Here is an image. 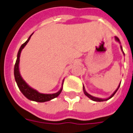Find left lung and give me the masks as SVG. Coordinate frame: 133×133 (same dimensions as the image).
<instances>
[{
    "mask_svg": "<svg viewBox=\"0 0 133 133\" xmlns=\"http://www.w3.org/2000/svg\"><path fill=\"white\" fill-rule=\"evenodd\" d=\"M115 40H116L117 42H119V43H120V41H119V38L117 37H115ZM121 50H122V52H123V55H125V54H124V52H123V49H122V46H121ZM120 85H121V83H119V86H118V87H117V89H116V90H115V91H114V93H113L112 94V95H111L110 96V97L108 98H105V99H103V98H97V97H94V96H93L90 95L89 94H88L87 92V91H86V90H85V87H84V85H83V91H84V94H85V95L87 96V97L89 98L90 99L92 100V101H96V102L105 101H108V100H109V99H110V98H111L113 96L115 95V93L117 92V90H118V89H119V87H120Z\"/></svg>",
    "mask_w": 133,
    "mask_h": 133,
    "instance_id": "8db88e82",
    "label": "left lung"
}]
</instances>
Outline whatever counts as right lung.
Segmentation results:
<instances>
[{
	"label": "right lung",
	"instance_id": "right-lung-1",
	"mask_svg": "<svg viewBox=\"0 0 133 133\" xmlns=\"http://www.w3.org/2000/svg\"><path fill=\"white\" fill-rule=\"evenodd\" d=\"M33 34V33H32ZM32 34L30 36L29 38L28 39L26 42H25L24 44H23L21 46L18 50V54H17V59H16V63L14 65V78L15 81L16 82V84L18 85V88L20 89V91H21V93L23 95L27 98L28 99L30 100V101H33L39 102V103H43V102L48 101L50 100L53 99L57 97L59 95V94L61 93L62 90V87H63V83H62V86L60 88L59 91L56 92L55 94H42L39 93V91H37L36 89L32 88L31 87H30L29 85H28L27 83H25V81L23 79L20 74V71H19V61H20V55L21 50H23V48H24L25 45L28 44V42H29L30 39L31 37V36L32 35Z\"/></svg>",
	"mask_w": 133,
	"mask_h": 133
}]
</instances>
